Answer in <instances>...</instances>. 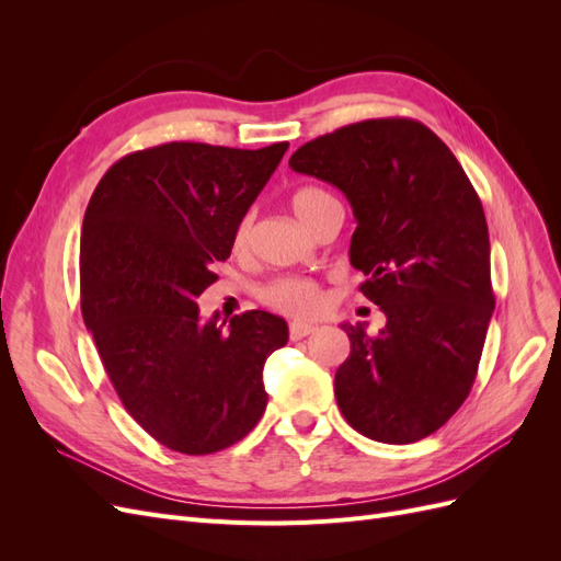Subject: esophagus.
Masks as SVG:
<instances>
[{
  "mask_svg": "<svg viewBox=\"0 0 561 561\" xmlns=\"http://www.w3.org/2000/svg\"><path fill=\"white\" fill-rule=\"evenodd\" d=\"M311 332H316L313 322H304V320L290 322V339H304V336H309Z\"/></svg>",
  "mask_w": 561,
  "mask_h": 561,
  "instance_id": "1",
  "label": "esophagus"
}]
</instances>
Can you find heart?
I'll use <instances>...</instances> for the list:
<instances>
[{
    "mask_svg": "<svg viewBox=\"0 0 561 561\" xmlns=\"http://www.w3.org/2000/svg\"><path fill=\"white\" fill-rule=\"evenodd\" d=\"M290 206L301 222L313 231L316 225L322 219V215H325L330 208L339 206V203L330 192L320 190V186H301V190L293 194ZM252 225H254V215L248 213L239 222V227H236V236H233L236 248L243 250L250 243ZM260 299L266 304V307L276 311L293 313V316H309L320 309L322 290L320 285L311 278L283 276L266 283L260 290Z\"/></svg>",
    "mask_w": 561,
    "mask_h": 561,
    "instance_id": "1",
    "label": "heart"
}]
</instances>
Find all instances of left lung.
<instances>
[{
    "label": "left lung",
    "instance_id": "8db88e82",
    "mask_svg": "<svg viewBox=\"0 0 561 561\" xmlns=\"http://www.w3.org/2000/svg\"><path fill=\"white\" fill-rule=\"evenodd\" d=\"M290 168L348 198L351 264L386 316L377 334L342 325L351 355L334 375L339 410L377 443H419L468 398L496 304L480 196L449 147L400 116L320 135Z\"/></svg>",
    "mask_w": 561,
    "mask_h": 561
}]
</instances>
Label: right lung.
Wrapping results in <instances>:
<instances>
[{
    "label": "right lung",
    "mask_w": 561,
    "mask_h": 561,
    "mask_svg": "<svg viewBox=\"0 0 561 561\" xmlns=\"http://www.w3.org/2000/svg\"><path fill=\"white\" fill-rule=\"evenodd\" d=\"M287 147L133 151L98 182L83 215V322L126 412L173 451L227 449L266 410L262 371L287 344V322L266 311L203 322L196 299Z\"/></svg>",
    "instance_id": "right-lung-1"
}]
</instances>
